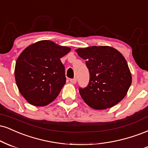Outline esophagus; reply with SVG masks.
<instances>
[{
    "instance_id": "34e87169",
    "label": "esophagus",
    "mask_w": 148,
    "mask_h": 148,
    "mask_svg": "<svg viewBox=\"0 0 148 148\" xmlns=\"http://www.w3.org/2000/svg\"><path fill=\"white\" fill-rule=\"evenodd\" d=\"M70 82H71V83H72V84H75V83L77 82V79H76V78H73V79H70Z\"/></svg>"
}]
</instances>
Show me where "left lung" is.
Listing matches in <instances>:
<instances>
[{"instance_id": "8db88e82", "label": "left lung", "mask_w": 148, "mask_h": 148, "mask_svg": "<svg viewBox=\"0 0 148 148\" xmlns=\"http://www.w3.org/2000/svg\"><path fill=\"white\" fill-rule=\"evenodd\" d=\"M86 60L90 79L79 88L82 98L91 108L102 110L117 105L127 95L132 75L125 59L112 47L91 46L75 50Z\"/></svg>"}]
</instances>
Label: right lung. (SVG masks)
<instances>
[{
    "label": "right lung",
    "instance_id": "add662e5",
    "mask_svg": "<svg viewBox=\"0 0 148 148\" xmlns=\"http://www.w3.org/2000/svg\"><path fill=\"white\" fill-rule=\"evenodd\" d=\"M71 51L49 40L27 46L15 65V80L18 91L30 105L43 107L58 96L66 84L65 68L60 58Z\"/></svg>",
    "mask_w": 148,
    "mask_h": 148
}]
</instances>
